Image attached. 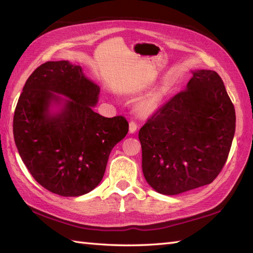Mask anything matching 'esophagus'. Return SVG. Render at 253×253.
I'll use <instances>...</instances> for the list:
<instances>
[{
    "label": "esophagus",
    "mask_w": 253,
    "mask_h": 253,
    "mask_svg": "<svg viewBox=\"0 0 253 253\" xmlns=\"http://www.w3.org/2000/svg\"><path fill=\"white\" fill-rule=\"evenodd\" d=\"M137 124L135 123V122H129V132L130 133H133V132H136L137 131Z\"/></svg>",
    "instance_id": "esophagus-1"
}]
</instances>
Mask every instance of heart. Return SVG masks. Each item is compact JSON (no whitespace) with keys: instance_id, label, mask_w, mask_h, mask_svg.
Listing matches in <instances>:
<instances>
[{"instance_id":"b5f03b06","label":"heart","mask_w":253,"mask_h":253,"mask_svg":"<svg viewBox=\"0 0 253 253\" xmlns=\"http://www.w3.org/2000/svg\"><path fill=\"white\" fill-rule=\"evenodd\" d=\"M159 107V98L157 95H151L140 101L137 105V111L139 115L149 116L157 112Z\"/></svg>"}]
</instances>
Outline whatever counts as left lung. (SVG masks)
Listing matches in <instances>:
<instances>
[{
	"mask_svg": "<svg viewBox=\"0 0 253 253\" xmlns=\"http://www.w3.org/2000/svg\"><path fill=\"white\" fill-rule=\"evenodd\" d=\"M191 74L186 89L138 135L144 178L165 196L211 184L226 162L235 135V109L222 78L210 69Z\"/></svg>",
	"mask_w": 253,
	"mask_h": 253,
	"instance_id": "8db88e82",
	"label": "left lung"
}]
</instances>
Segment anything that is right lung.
<instances>
[{
	"label": "right lung",
	"instance_id": "obj_1",
	"mask_svg": "<svg viewBox=\"0 0 253 253\" xmlns=\"http://www.w3.org/2000/svg\"><path fill=\"white\" fill-rule=\"evenodd\" d=\"M100 87L68 61L32 73L14 113L15 144L32 177L49 191L79 197L103 178L112 149L128 132L123 116L93 111Z\"/></svg>",
	"mask_w": 253,
	"mask_h": 253
}]
</instances>
